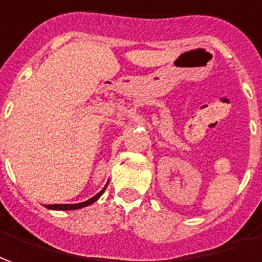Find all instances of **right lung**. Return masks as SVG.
<instances>
[{"instance_id":"1","label":"right lung","mask_w":262,"mask_h":262,"mask_svg":"<svg viewBox=\"0 0 262 262\" xmlns=\"http://www.w3.org/2000/svg\"><path fill=\"white\" fill-rule=\"evenodd\" d=\"M105 187H106V186H105ZM105 187H104V189H102L100 193H97L94 197H92L90 200L83 201V203H79V204H51V205H47V208H50V210H65V211L79 210V208H83V207H86V205H90V204H93V203H96V201L100 199V195L104 193Z\"/></svg>"}]
</instances>
